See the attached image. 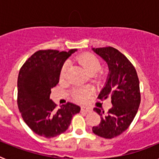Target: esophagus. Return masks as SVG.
Returning <instances> with one entry per match:
<instances>
[{
  "instance_id": "1",
  "label": "esophagus",
  "mask_w": 159,
  "mask_h": 159,
  "mask_svg": "<svg viewBox=\"0 0 159 159\" xmlns=\"http://www.w3.org/2000/svg\"><path fill=\"white\" fill-rule=\"evenodd\" d=\"M81 110L84 112H91L92 111V107H90L83 106V107H81Z\"/></svg>"
}]
</instances>
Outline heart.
Wrapping results in <instances>:
<instances>
[{
	"label": "heart",
	"mask_w": 159,
	"mask_h": 159,
	"mask_svg": "<svg viewBox=\"0 0 159 159\" xmlns=\"http://www.w3.org/2000/svg\"><path fill=\"white\" fill-rule=\"evenodd\" d=\"M75 60L91 75L95 74L100 69L101 61L99 57H96L95 55L91 54V53H84V54L80 55L79 57H76ZM68 68H69V63L66 62L63 65L61 71H60V77L61 78L65 77ZM90 94H91V90L88 88L75 89L74 90V92H73V95H74L75 99L80 101V102H85L86 100H88L90 96Z\"/></svg>",
	"instance_id": "1"
}]
</instances>
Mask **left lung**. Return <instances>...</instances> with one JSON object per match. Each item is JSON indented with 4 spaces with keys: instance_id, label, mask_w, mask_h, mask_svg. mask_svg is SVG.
Segmentation results:
<instances>
[{
    "instance_id": "left-lung-1",
    "label": "left lung",
    "mask_w": 159,
    "mask_h": 159,
    "mask_svg": "<svg viewBox=\"0 0 159 159\" xmlns=\"http://www.w3.org/2000/svg\"><path fill=\"white\" fill-rule=\"evenodd\" d=\"M92 51L104 60L109 70L98 98L100 100L111 98L112 103L106 114L94 108L101 121L92 127V131L99 137L112 139L127 130L135 117L141 101L139 81L134 66L119 50L106 47L92 48Z\"/></svg>"
}]
</instances>
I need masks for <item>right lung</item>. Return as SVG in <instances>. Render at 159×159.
Segmentation results:
<instances>
[{"label": "right lung", "instance_id": "add662e5", "mask_svg": "<svg viewBox=\"0 0 159 159\" xmlns=\"http://www.w3.org/2000/svg\"><path fill=\"white\" fill-rule=\"evenodd\" d=\"M76 51L40 50L20 70L18 108L25 123L38 135L48 139L60 135L67 130L73 116L80 111V107L71 102L57 109L50 99L51 89L59 83L64 62Z\"/></svg>", "mask_w": 159, "mask_h": 159}]
</instances>
